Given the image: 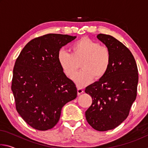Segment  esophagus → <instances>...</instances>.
I'll return each instance as SVG.
<instances>
[{
    "mask_svg": "<svg viewBox=\"0 0 148 148\" xmlns=\"http://www.w3.org/2000/svg\"><path fill=\"white\" fill-rule=\"evenodd\" d=\"M84 89L81 87H77V95H81L84 92Z\"/></svg>",
    "mask_w": 148,
    "mask_h": 148,
    "instance_id": "esophagus-1",
    "label": "esophagus"
}]
</instances>
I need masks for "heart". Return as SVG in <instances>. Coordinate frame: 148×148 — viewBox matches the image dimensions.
I'll use <instances>...</instances> for the list:
<instances>
[{
    "label": "heart",
    "instance_id": "obj_1",
    "mask_svg": "<svg viewBox=\"0 0 148 148\" xmlns=\"http://www.w3.org/2000/svg\"><path fill=\"white\" fill-rule=\"evenodd\" d=\"M71 53L64 50L59 52L60 66L67 76L72 77L82 62V71L74 77L79 86L89 85L94 78L101 79L108 71L111 63V53L106 46L84 37L74 42L70 47Z\"/></svg>",
    "mask_w": 148,
    "mask_h": 148
}]
</instances>
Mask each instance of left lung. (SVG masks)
I'll return each instance as SVG.
<instances>
[{
  "mask_svg": "<svg viewBox=\"0 0 148 148\" xmlns=\"http://www.w3.org/2000/svg\"><path fill=\"white\" fill-rule=\"evenodd\" d=\"M97 37L109 49L111 63L106 74L85 90L92 100L86 117L94 129L106 131L119 126L129 116L136 98L138 73L133 56L123 44L110 35Z\"/></svg>",
  "mask_w": 148,
  "mask_h": 148,
  "instance_id": "left-lung-1",
  "label": "left lung"
}]
</instances>
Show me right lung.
Masks as SVG:
<instances>
[{"label":"right lung","instance_id":"add662e5","mask_svg":"<svg viewBox=\"0 0 148 148\" xmlns=\"http://www.w3.org/2000/svg\"><path fill=\"white\" fill-rule=\"evenodd\" d=\"M76 36L47 34L27 44L13 70L12 91L16 110L38 131L51 129L58 123L62 108L77 97L76 85L59 63L60 49Z\"/></svg>","mask_w":148,"mask_h":148}]
</instances>
